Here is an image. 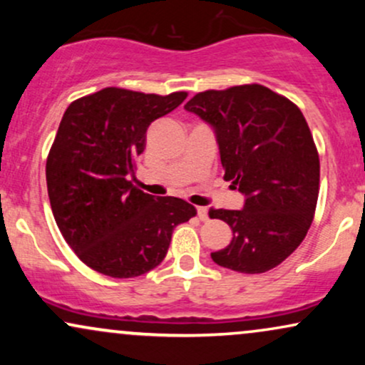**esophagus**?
<instances>
[{"label":"esophagus","mask_w":365,"mask_h":365,"mask_svg":"<svg viewBox=\"0 0 365 365\" xmlns=\"http://www.w3.org/2000/svg\"><path fill=\"white\" fill-rule=\"evenodd\" d=\"M197 216H199V220H200V221H207V220H209L207 207H204V206H199V207H197Z\"/></svg>","instance_id":"1"}]
</instances>
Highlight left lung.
<instances>
[{"instance_id":"left-lung-1","label":"left lung","mask_w":365,"mask_h":365,"mask_svg":"<svg viewBox=\"0 0 365 365\" xmlns=\"http://www.w3.org/2000/svg\"><path fill=\"white\" fill-rule=\"evenodd\" d=\"M215 130L225 180L245 197L242 209H211L233 238L212 261L238 273H266L311 228L319 194V156L302 111L259 83L199 92L185 104Z\"/></svg>"}]
</instances>
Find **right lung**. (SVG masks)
I'll return each instance as SVG.
<instances>
[{
    "label": "right lung",
    "mask_w": 365,
    "mask_h": 365,
    "mask_svg": "<svg viewBox=\"0 0 365 365\" xmlns=\"http://www.w3.org/2000/svg\"><path fill=\"white\" fill-rule=\"evenodd\" d=\"M185 98L106 87L66 108L46 161L48 195L66 244L98 273L133 278L154 269L175 226L197 215L185 200L144 194L130 180L149 125Z\"/></svg>",
    "instance_id": "obj_1"
}]
</instances>
